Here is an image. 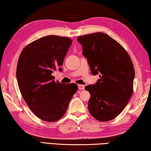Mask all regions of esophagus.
Here are the masks:
<instances>
[{
  "label": "esophagus",
  "mask_w": 151,
  "mask_h": 151,
  "mask_svg": "<svg viewBox=\"0 0 151 151\" xmlns=\"http://www.w3.org/2000/svg\"><path fill=\"white\" fill-rule=\"evenodd\" d=\"M78 88H79V89H80V90H83V89H85V86H84L83 85H81V84H79Z\"/></svg>",
  "instance_id": "obj_1"
}]
</instances>
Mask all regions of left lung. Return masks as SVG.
<instances>
[{"instance_id":"1","label":"left lung","mask_w":151,"mask_h":151,"mask_svg":"<svg viewBox=\"0 0 151 151\" xmlns=\"http://www.w3.org/2000/svg\"><path fill=\"white\" fill-rule=\"evenodd\" d=\"M77 40L82 45L91 73H99L96 84L85 87L90 93L89 111L99 121L112 120L122 112L133 94V63L126 50L106 34H86Z\"/></svg>"}]
</instances>
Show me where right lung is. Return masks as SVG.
I'll return each instance as SVG.
<instances>
[{"label":"right lung","mask_w":151,"mask_h":151,"mask_svg":"<svg viewBox=\"0 0 151 151\" xmlns=\"http://www.w3.org/2000/svg\"><path fill=\"white\" fill-rule=\"evenodd\" d=\"M72 40L47 36L26 46L18 58L17 78L24 100L37 117L47 122L60 119L78 89L76 84L64 85L54 80L53 71L60 66Z\"/></svg>","instance_id":"add662e5"}]
</instances>
